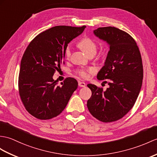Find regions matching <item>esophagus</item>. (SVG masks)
Listing matches in <instances>:
<instances>
[{
    "label": "esophagus",
    "mask_w": 157,
    "mask_h": 157,
    "mask_svg": "<svg viewBox=\"0 0 157 157\" xmlns=\"http://www.w3.org/2000/svg\"><path fill=\"white\" fill-rule=\"evenodd\" d=\"M78 86L79 87H85L86 86V83L83 82H78Z\"/></svg>",
    "instance_id": "1"
}]
</instances>
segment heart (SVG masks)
Segmentation results:
<instances>
[{"instance_id": "1", "label": "heart", "mask_w": 157, "mask_h": 157, "mask_svg": "<svg viewBox=\"0 0 157 157\" xmlns=\"http://www.w3.org/2000/svg\"><path fill=\"white\" fill-rule=\"evenodd\" d=\"M79 47L81 48L85 53L87 56L93 55L94 56L97 51V45L94 41L90 37H84L78 43ZM71 54V45H68L65 50V55L67 58H70ZM94 71V70L92 67L88 68H79L76 70L75 73L79 77L83 79H87L89 77V74H92Z\"/></svg>"}]
</instances>
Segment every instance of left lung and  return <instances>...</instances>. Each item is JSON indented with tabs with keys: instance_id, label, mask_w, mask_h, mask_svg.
Returning <instances> with one entry per match:
<instances>
[{
	"instance_id": "left-lung-1",
	"label": "left lung",
	"mask_w": 157,
	"mask_h": 157,
	"mask_svg": "<svg viewBox=\"0 0 157 157\" xmlns=\"http://www.w3.org/2000/svg\"><path fill=\"white\" fill-rule=\"evenodd\" d=\"M97 37L106 41L110 51L104 66L98 74L100 80L109 79V87L87 84L92 96L87 108L94 118L103 122H112L123 118L134 106L140 93L143 78L140 52L132 36L114 27L98 28Z\"/></svg>"
}]
</instances>
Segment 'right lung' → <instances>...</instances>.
I'll return each mask as SVG.
<instances>
[{
  "label": "right lung",
  "instance_id": "add662e5",
  "mask_svg": "<svg viewBox=\"0 0 157 157\" xmlns=\"http://www.w3.org/2000/svg\"><path fill=\"white\" fill-rule=\"evenodd\" d=\"M86 26H56L37 35L29 43L21 61L19 92L26 110L36 118L56 117L66 107L77 80L65 78L61 86L53 79L60 65L65 63V50Z\"/></svg>",
  "mask_w": 157,
  "mask_h": 157
}]
</instances>
